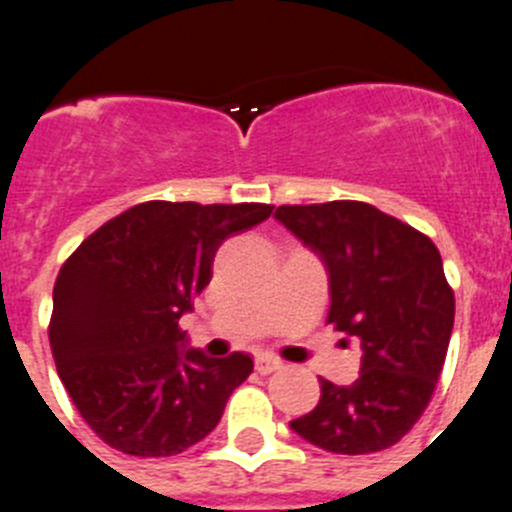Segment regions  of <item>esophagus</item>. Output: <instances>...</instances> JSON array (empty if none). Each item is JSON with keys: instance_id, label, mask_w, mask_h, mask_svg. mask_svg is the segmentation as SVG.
I'll use <instances>...</instances> for the list:
<instances>
[{"instance_id": "1", "label": "esophagus", "mask_w": 512, "mask_h": 512, "mask_svg": "<svg viewBox=\"0 0 512 512\" xmlns=\"http://www.w3.org/2000/svg\"><path fill=\"white\" fill-rule=\"evenodd\" d=\"M278 369H283V361H278V358H272V356H257L255 358L257 374L267 376V374H272V371H278Z\"/></svg>"}]
</instances>
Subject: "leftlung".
<instances>
[{"label": "left lung", "mask_w": 512, "mask_h": 512, "mask_svg": "<svg viewBox=\"0 0 512 512\" xmlns=\"http://www.w3.org/2000/svg\"><path fill=\"white\" fill-rule=\"evenodd\" d=\"M275 217L326 265V323L364 348L358 379H321V401L290 427L336 455L389 450L419 422L447 358L455 293L439 250L419 229L353 199L283 204Z\"/></svg>", "instance_id": "left-lung-1"}]
</instances>
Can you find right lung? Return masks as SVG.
<instances>
[{
	"label": "right lung",
	"mask_w": 512,
	"mask_h": 512,
	"mask_svg": "<svg viewBox=\"0 0 512 512\" xmlns=\"http://www.w3.org/2000/svg\"><path fill=\"white\" fill-rule=\"evenodd\" d=\"M272 204L143 202L108 219L60 267L50 348L75 409L108 447L171 457L207 437L252 358L179 351V318L212 280L219 245Z\"/></svg>",
	"instance_id": "add662e5"
}]
</instances>
